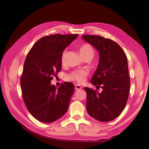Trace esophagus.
<instances>
[{
  "label": "esophagus",
  "instance_id": "esophagus-1",
  "mask_svg": "<svg viewBox=\"0 0 149 149\" xmlns=\"http://www.w3.org/2000/svg\"><path fill=\"white\" fill-rule=\"evenodd\" d=\"M75 89L76 90H79L81 89H82V87L80 86L79 85H75Z\"/></svg>",
  "mask_w": 149,
  "mask_h": 149
}]
</instances>
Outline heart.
<instances>
[{"mask_svg": "<svg viewBox=\"0 0 149 149\" xmlns=\"http://www.w3.org/2000/svg\"><path fill=\"white\" fill-rule=\"evenodd\" d=\"M79 52L82 55V56L85 58L88 56H94L95 50L93 47L89 43H84L81 45L79 47ZM65 56H66V51L64 50L63 52L61 57V62L62 64H65ZM87 76V73L83 70H76L74 71L68 75L67 79L69 81H73L78 83V84H81L85 82V78Z\"/></svg>", "mask_w": 149, "mask_h": 149, "instance_id": "1", "label": "heart"}]
</instances>
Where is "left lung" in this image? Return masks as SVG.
<instances>
[{
  "label": "left lung",
  "mask_w": 149,
  "mask_h": 149,
  "mask_svg": "<svg viewBox=\"0 0 149 149\" xmlns=\"http://www.w3.org/2000/svg\"><path fill=\"white\" fill-rule=\"evenodd\" d=\"M82 37L99 52V63L91 82L103 89L101 93L85 87L88 114L100 122L117 118L125 108L130 89L127 58L116 42L99 35Z\"/></svg>",
  "instance_id": "obj_1"
}]
</instances>
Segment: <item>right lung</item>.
I'll return each instance as SVG.
<instances>
[{"instance_id":"obj_1","label":"right lung","mask_w":149,"mask_h":149,"mask_svg":"<svg viewBox=\"0 0 149 149\" xmlns=\"http://www.w3.org/2000/svg\"><path fill=\"white\" fill-rule=\"evenodd\" d=\"M77 34L47 35L39 39L27 54L22 72V97L29 112L35 119L51 123L61 118L68 109L74 85L70 82L58 89L50 84L61 70L64 50Z\"/></svg>"}]
</instances>
